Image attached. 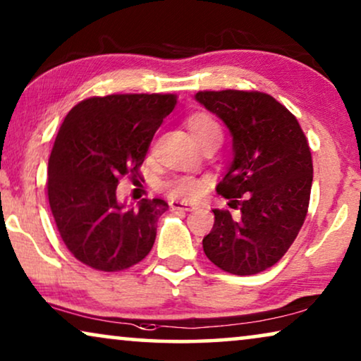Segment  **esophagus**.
<instances>
[{
  "mask_svg": "<svg viewBox=\"0 0 361 361\" xmlns=\"http://www.w3.org/2000/svg\"><path fill=\"white\" fill-rule=\"evenodd\" d=\"M171 207H172V209H176V210H184V212H194V210H197L195 205L187 204V202H180V200H172L171 202Z\"/></svg>",
  "mask_w": 361,
  "mask_h": 361,
  "instance_id": "esophagus-1",
  "label": "esophagus"
}]
</instances>
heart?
<instances>
[{"label": "heart", "mask_w": 361, "mask_h": 361, "mask_svg": "<svg viewBox=\"0 0 361 361\" xmlns=\"http://www.w3.org/2000/svg\"><path fill=\"white\" fill-rule=\"evenodd\" d=\"M185 126L189 130L190 136L194 137L197 145H204L210 140H220L224 137L220 123L214 116L207 113H194L185 120ZM207 182L195 177H176L169 182H166L164 190L171 199L177 200H197L207 192Z\"/></svg>", "instance_id": "obj_1"}]
</instances>
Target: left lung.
Listing matches in <instances>:
<instances>
[{
	"label": "left lung",
	"mask_w": 361,
	"mask_h": 361,
	"mask_svg": "<svg viewBox=\"0 0 361 361\" xmlns=\"http://www.w3.org/2000/svg\"><path fill=\"white\" fill-rule=\"evenodd\" d=\"M195 100L225 123L233 161L216 192L240 207L214 210L204 251L226 273L250 276L271 268L294 243L309 209L312 156L299 121L263 92H199Z\"/></svg>",
	"instance_id": "obj_1"
}]
</instances>
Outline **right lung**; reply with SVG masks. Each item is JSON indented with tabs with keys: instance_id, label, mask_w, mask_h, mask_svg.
Listing matches in <instances>:
<instances>
[{
	"instance_id": "obj_1",
	"label": "right lung",
	"mask_w": 361,
	"mask_h": 361,
	"mask_svg": "<svg viewBox=\"0 0 361 361\" xmlns=\"http://www.w3.org/2000/svg\"><path fill=\"white\" fill-rule=\"evenodd\" d=\"M172 93L92 97L72 108L57 133L47 171L49 205L67 250L97 271L131 268L149 253L164 200L125 209L121 177L140 176L152 136L174 110Z\"/></svg>"
}]
</instances>
